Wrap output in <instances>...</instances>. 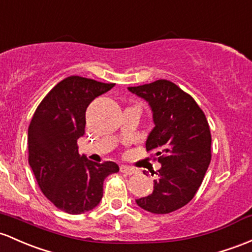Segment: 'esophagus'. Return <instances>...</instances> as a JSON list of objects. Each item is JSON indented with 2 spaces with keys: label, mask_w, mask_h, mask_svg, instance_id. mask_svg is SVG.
<instances>
[{
  "label": "esophagus",
  "mask_w": 252,
  "mask_h": 252,
  "mask_svg": "<svg viewBox=\"0 0 252 252\" xmlns=\"http://www.w3.org/2000/svg\"><path fill=\"white\" fill-rule=\"evenodd\" d=\"M121 172L126 173V175H134V173H136V168L134 167H130V166H126V165H122L121 166Z\"/></svg>",
  "instance_id": "1"
}]
</instances>
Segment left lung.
Wrapping results in <instances>:
<instances>
[{
    "instance_id": "left-lung-1",
    "label": "left lung",
    "mask_w": 252,
    "mask_h": 252,
    "mask_svg": "<svg viewBox=\"0 0 252 252\" xmlns=\"http://www.w3.org/2000/svg\"><path fill=\"white\" fill-rule=\"evenodd\" d=\"M128 90L151 105L156 126L146 149L161 164L153 192L136 203L154 214L175 212L192 200L211 164L208 121L192 96L168 80Z\"/></svg>"
}]
</instances>
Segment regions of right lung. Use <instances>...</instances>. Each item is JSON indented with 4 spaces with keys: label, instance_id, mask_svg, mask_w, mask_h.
I'll return each mask as SVG.
<instances>
[{
    "label": "right lung",
    "instance_id": "obj_1",
    "mask_svg": "<svg viewBox=\"0 0 252 252\" xmlns=\"http://www.w3.org/2000/svg\"><path fill=\"white\" fill-rule=\"evenodd\" d=\"M115 84L82 76L60 81L38 105L29 126V162L41 192L69 214L93 209L103 197L104 179L120 171L79 154L77 139L85 134L86 110Z\"/></svg>",
    "mask_w": 252,
    "mask_h": 252
}]
</instances>
